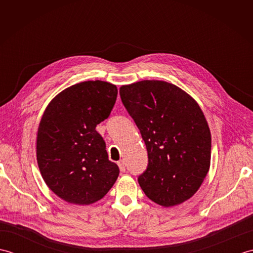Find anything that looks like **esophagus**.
<instances>
[{
  "label": "esophagus",
  "instance_id": "esophagus-1",
  "mask_svg": "<svg viewBox=\"0 0 253 253\" xmlns=\"http://www.w3.org/2000/svg\"><path fill=\"white\" fill-rule=\"evenodd\" d=\"M117 165H118V168H120V169H121L122 171H125V170H126V164H125V162H124L123 160L118 161Z\"/></svg>",
  "mask_w": 253,
  "mask_h": 253
}]
</instances>
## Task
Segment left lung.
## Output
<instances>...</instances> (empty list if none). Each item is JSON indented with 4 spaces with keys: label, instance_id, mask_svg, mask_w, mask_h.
<instances>
[{
    "label": "left lung",
    "instance_id": "left-lung-1",
    "mask_svg": "<svg viewBox=\"0 0 253 253\" xmlns=\"http://www.w3.org/2000/svg\"><path fill=\"white\" fill-rule=\"evenodd\" d=\"M120 94L148 150V169L138 178L141 189L162 207L187 201L211 164V131L200 106L162 80L122 85Z\"/></svg>",
    "mask_w": 253,
    "mask_h": 253
}]
</instances>
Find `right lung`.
Returning a JSON list of instances; mask_svg holds the SVG:
<instances>
[{"mask_svg":"<svg viewBox=\"0 0 253 253\" xmlns=\"http://www.w3.org/2000/svg\"><path fill=\"white\" fill-rule=\"evenodd\" d=\"M115 84L89 80L61 91L38 127L37 161L46 186L64 201L88 206L103 198L120 169L95 130L115 104Z\"/></svg>","mask_w":253,"mask_h":253,"instance_id":"right-lung-1","label":"right lung"}]
</instances>
